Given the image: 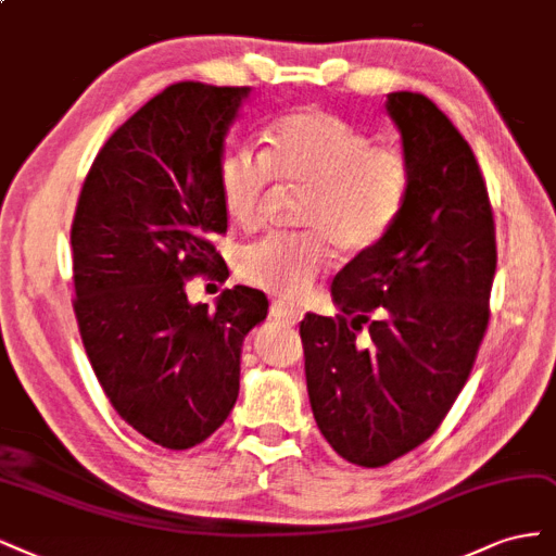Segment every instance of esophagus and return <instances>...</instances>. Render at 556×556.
I'll return each mask as SVG.
<instances>
[{
  "label": "esophagus",
  "instance_id": "34e87169",
  "mask_svg": "<svg viewBox=\"0 0 556 556\" xmlns=\"http://www.w3.org/2000/svg\"><path fill=\"white\" fill-rule=\"evenodd\" d=\"M273 316L275 318H279V320H286V324H298V320L302 318V309L298 307V304H293V302H286V300H275L273 302Z\"/></svg>",
  "mask_w": 556,
  "mask_h": 556
}]
</instances>
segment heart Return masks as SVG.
Segmentation results:
<instances>
[{
	"instance_id": "obj_1",
	"label": "heart",
	"mask_w": 556,
	"mask_h": 556,
	"mask_svg": "<svg viewBox=\"0 0 556 556\" xmlns=\"http://www.w3.org/2000/svg\"><path fill=\"white\" fill-rule=\"evenodd\" d=\"M371 136L342 115L302 109L265 131V150H232L219 166L228 219L254 230L263 222L273 180L302 187L298 224L240 254V275L263 291L300 295L324 273L332 247L346 256L369 252L397 222L410 189L402 150L371 146Z\"/></svg>"
}]
</instances>
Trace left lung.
I'll use <instances>...</instances> for the list:
<instances>
[{"label":"left lung","instance_id":"left-lung-1","mask_svg":"<svg viewBox=\"0 0 556 556\" xmlns=\"http://www.w3.org/2000/svg\"><path fill=\"white\" fill-rule=\"evenodd\" d=\"M410 166L404 210L369 252L337 273L334 318L300 324L320 434L357 467H386L437 432L490 324L496 236L478 161L418 92L388 94ZM367 323L370 344L354 337Z\"/></svg>","mask_w":556,"mask_h":556}]
</instances>
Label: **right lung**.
I'll use <instances>...</instances> for the list:
<instances>
[{
	"label": "right lung",
	"instance_id": "right-lung-1",
	"mask_svg": "<svg viewBox=\"0 0 556 556\" xmlns=\"http://www.w3.org/2000/svg\"><path fill=\"white\" fill-rule=\"evenodd\" d=\"M249 92L185 80L150 99L99 150L71 226L89 363L122 420L170 451L230 416L242 342L267 316L249 286L226 289L214 309L185 291L195 275L228 273L212 244L228 228L219 166Z\"/></svg>",
	"mask_w": 556,
	"mask_h": 556
}]
</instances>
